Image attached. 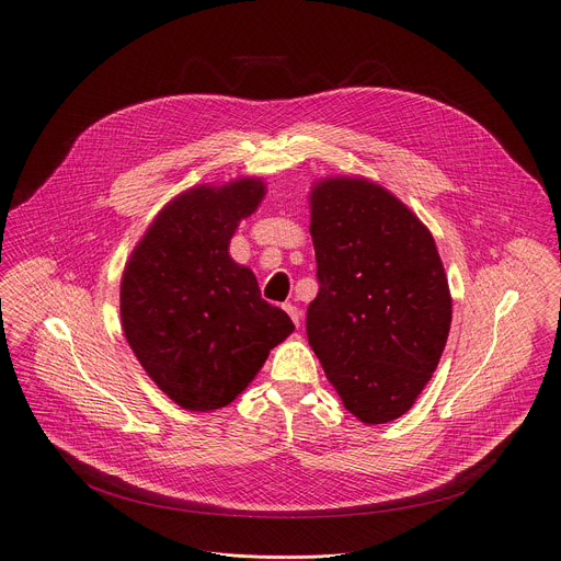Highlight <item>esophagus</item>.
Wrapping results in <instances>:
<instances>
[{
  "label": "esophagus",
  "instance_id": "1",
  "mask_svg": "<svg viewBox=\"0 0 561 561\" xmlns=\"http://www.w3.org/2000/svg\"><path fill=\"white\" fill-rule=\"evenodd\" d=\"M284 311L290 316V320H293V324H295V327H300V320H302L300 309H297L295 305H290V302H288V305H284Z\"/></svg>",
  "mask_w": 561,
  "mask_h": 561
}]
</instances>
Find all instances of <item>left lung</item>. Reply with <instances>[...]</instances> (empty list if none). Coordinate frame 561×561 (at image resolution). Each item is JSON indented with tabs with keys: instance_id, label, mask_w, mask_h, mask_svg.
Here are the masks:
<instances>
[{
	"instance_id": "left-lung-1",
	"label": "left lung",
	"mask_w": 561,
	"mask_h": 561,
	"mask_svg": "<svg viewBox=\"0 0 561 561\" xmlns=\"http://www.w3.org/2000/svg\"><path fill=\"white\" fill-rule=\"evenodd\" d=\"M311 239L320 290L309 345L363 424L413 408L451 329V290L424 222L367 178L313 182Z\"/></svg>"
}]
</instances>
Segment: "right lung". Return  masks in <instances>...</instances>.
Instances as JSON below:
<instances>
[{
	"mask_svg": "<svg viewBox=\"0 0 561 561\" xmlns=\"http://www.w3.org/2000/svg\"><path fill=\"white\" fill-rule=\"evenodd\" d=\"M264 196V180L248 175L192 186L160 209L126 261L124 335L146 375L184 410L232 403L295 329L230 256L239 222Z\"/></svg>",
	"mask_w": 561,
	"mask_h": 561,
	"instance_id": "add662e5",
	"label": "right lung"
}]
</instances>
